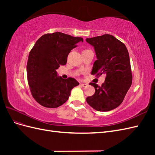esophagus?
<instances>
[{"label":"esophagus","instance_id":"1","mask_svg":"<svg viewBox=\"0 0 155 155\" xmlns=\"http://www.w3.org/2000/svg\"><path fill=\"white\" fill-rule=\"evenodd\" d=\"M80 85L83 87H86L88 86V84H87V83H81Z\"/></svg>","mask_w":155,"mask_h":155}]
</instances>
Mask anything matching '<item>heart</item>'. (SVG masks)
I'll return each mask as SVG.
<instances>
[{"label": "heart", "mask_w": 155, "mask_h": 155, "mask_svg": "<svg viewBox=\"0 0 155 155\" xmlns=\"http://www.w3.org/2000/svg\"><path fill=\"white\" fill-rule=\"evenodd\" d=\"M87 50H85L84 51H87Z\"/></svg>", "instance_id": "1"}]
</instances>
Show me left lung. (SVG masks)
I'll return each mask as SVG.
<instances>
[{
	"label": "left lung",
	"mask_w": 155,
	"mask_h": 155,
	"mask_svg": "<svg viewBox=\"0 0 155 155\" xmlns=\"http://www.w3.org/2000/svg\"><path fill=\"white\" fill-rule=\"evenodd\" d=\"M86 41L94 46L97 60L91 74L106 76L101 86L91 83L95 88L94 94L87 97L88 104L97 111H109L118 107L132 84L128 50L125 45L113 35L104 34Z\"/></svg>",
	"instance_id": "obj_1"
}]
</instances>
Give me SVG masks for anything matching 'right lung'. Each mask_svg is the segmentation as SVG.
<instances>
[{
  "label": "right lung",
  "mask_w": 155,
  "mask_h": 155,
  "mask_svg": "<svg viewBox=\"0 0 155 155\" xmlns=\"http://www.w3.org/2000/svg\"><path fill=\"white\" fill-rule=\"evenodd\" d=\"M81 37L61 32L46 34L36 41L27 62L28 82L33 97L41 105L56 108L66 102L72 89L79 85L76 79L58 76L60 65L66 64L67 57Z\"/></svg>",
  "instance_id": "add662e5"
}]
</instances>
